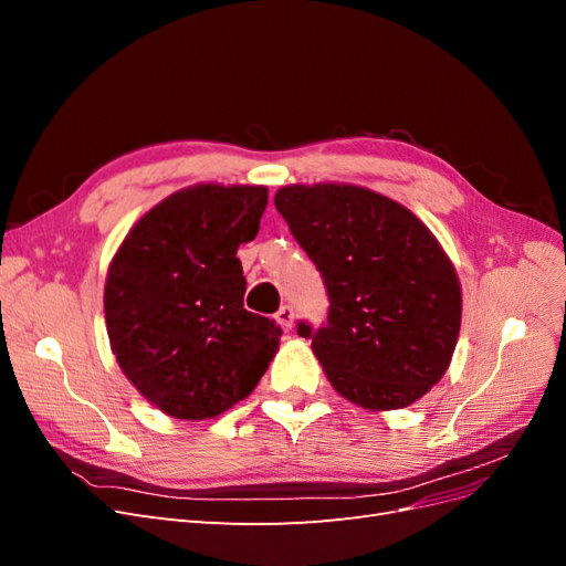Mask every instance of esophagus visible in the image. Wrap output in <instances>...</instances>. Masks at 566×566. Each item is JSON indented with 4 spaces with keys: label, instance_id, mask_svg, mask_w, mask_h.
<instances>
[{
    "label": "esophagus",
    "instance_id": "esophagus-1",
    "mask_svg": "<svg viewBox=\"0 0 566 566\" xmlns=\"http://www.w3.org/2000/svg\"><path fill=\"white\" fill-rule=\"evenodd\" d=\"M276 323L281 325V328H293V323H295V312H293V306H287V304H283L281 310L276 312Z\"/></svg>",
    "mask_w": 566,
    "mask_h": 566
}]
</instances>
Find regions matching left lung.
Wrapping results in <instances>:
<instances>
[{
	"mask_svg": "<svg viewBox=\"0 0 566 566\" xmlns=\"http://www.w3.org/2000/svg\"><path fill=\"white\" fill-rule=\"evenodd\" d=\"M276 210L321 271L328 323H300L339 397L406 408L449 370L462 295L449 254L401 202L354 184H290Z\"/></svg>",
	"mask_w": 566,
	"mask_h": 566,
	"instance_id": "8db88e82",
	"label": "left lung"
}]
</instances>
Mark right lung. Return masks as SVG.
<instances>
[{"label":"right lung","mask_w":566,"mask_h":566,"mask_svg":"<svg viewBox=\"0 0 566 566\" xmlns=\"http://www.w3.org/2000/svg\"><path fill=\"white\" fill-rule=\"evenodd\" d=\"M266 186L196 184L150 208L108 266L104 312L127 380L179 420L221 416L279 352L281 328L243 310L235 252L260 231Z\"/></svg>","instance_id":"obj_1"}]
</instances>
